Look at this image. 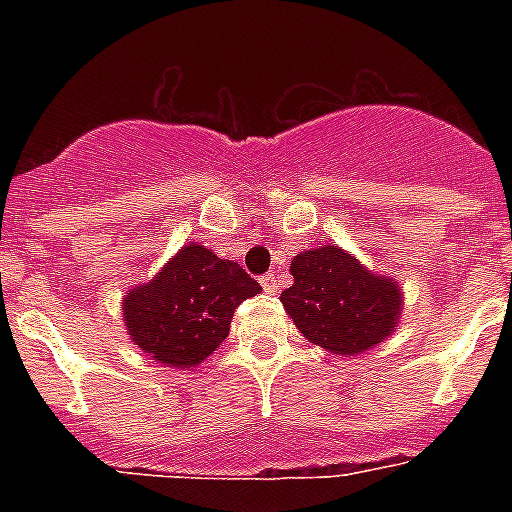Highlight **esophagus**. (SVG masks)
Returning a JSON list of instances; mask_svg holds the SVG:
<instances>
[{"label":"esophagus","mask_w":512,"mask_h":512,"mask_svg":"<svg viewBox=\"0 0 512 512\" xmlns=\"http://www.w3.org/2000/svg\"><path fill=\"white\" fill-rule=\"evenodd\" d=\"M260 285H262V289H265V294H275L277 292V287H280V280H277V275H265L260 280Z\"/></svg>","instance_id":"1"}]
</instances>
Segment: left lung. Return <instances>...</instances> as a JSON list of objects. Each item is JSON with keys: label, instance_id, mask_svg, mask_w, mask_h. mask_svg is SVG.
Wrapping results in <instances>:
<instances>
[{"label": "left lung", "instance_id": "8db88e82", "mask_svg": "<svg viewBox=\"0 0 512 512\" xmlns=\"http://www.w3.org/2000/svg\"><path fill=\"white\" fill-rule=\"evenodd\" d=\"M294 282L282 292L289 319L324 352L359 356L399 327L404 292L394 277L374 275L354 255L324 245L294 255Z\"/></svg>", "mask_w": 512, "mask_h": 512}]
</instances>
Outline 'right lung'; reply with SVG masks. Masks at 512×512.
<instances>
[{"instance_id": "add662e5", "label": "right lung", "mask_w": 512, "mask_h": 512, "mask_svg": "<svg viewBox=\"0 0 512 512\" xmlns=\"http://www.w3.org/2000/svg\"><path fill=\"white\" fill-rule=\"evenodd\" d=\"M260 292L235 260L188 242L153 280L123 294V324L143 354L190 371L225 342L237 304Z\"/></svg>"}]
</instances>
